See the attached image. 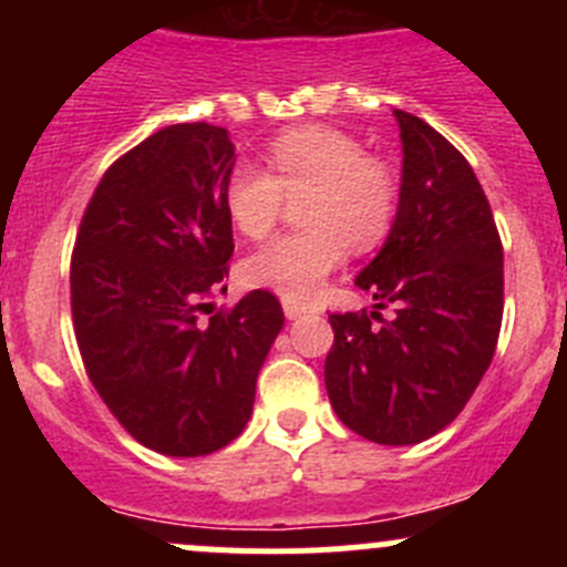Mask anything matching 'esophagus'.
I'll use <instances>...</instances> for the list:
<instances>
[{
    "instance_id": "obj_1",
    "label": "esophagus",
    "mask_w": 567,
    "mask_h": 567,
    "mask_svg": "<svg viewBox=\"0 0 567 567\" xmlns=\"http://www.w3.org/2000/svg\"><path fill=\"white\" fill-rule=\"evenodd\" d=\"M282 310H285V316H288L290 320H296V318H301V316H305V307H301L299 305V301H288V299H285L282 301Z\"/></svg>"
}]
</instances>
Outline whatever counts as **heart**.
<instances>
[{
    "mask_svg": "<svg viewBox=\"0 0 567 567\" xmlns=\"http://www.w3.org/2000/svg\"><path fill=\"white\" fill-rule=\"evenodd\" d=\"M268 175L238 164L225 183V210L244 238L268 236L285 203L299 204L296 236H282L244 260L251 288L288 301H310L340 266L346 244L353 251L384 241L398 210V181L362 142L334 128H296L268 145Z\"/></svg>",
    "mask_w": 567,
    "mask_h": 567,
    "instance_id": "1",
    "label": "heart"
}]
</instances>
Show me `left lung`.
Masks as SVG:
<instances>
[{
	"mask_svg": "<svg viewBox=\"0 0 567 567\" xmlns=\"http://www.w3.org/2000/svg\"><path fill=\"white\" fill-rule=\"evenodd\" d=\"M403 145L400 199L379 255L353 279L373 312L329 316L326 392L342 425L386 447L436 436L477 390L502 326V241L466 158L394 109ZM384 303L399 307L392 321Z\"/></svg>",
	"mask_w": 567,
	"mask_h": 567,
	"instance_id": "1",
	"label": "left lung"
}]
</instances>
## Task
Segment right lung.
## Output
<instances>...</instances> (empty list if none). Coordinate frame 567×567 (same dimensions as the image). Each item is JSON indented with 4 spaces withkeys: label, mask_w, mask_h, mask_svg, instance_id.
<instances>
[{
    "label": "right lung",
    "mask_w": 567,
    "mask_h": 567,
    "mask_svg": "<svg viewBox=\"0 0 567 567\" xmlns=\"http://www.w3.org/2000/svg\"><path fill=\"white\" fill-rule=\"evenodd\" d=\"M227 128L177 123L106 169L71 260V310L90 381L140 444L197 458L241 436L285 316L268 290L199 320L233 255Z\"/></svg>",
    "instance_id": "1"
}]
</instances>
